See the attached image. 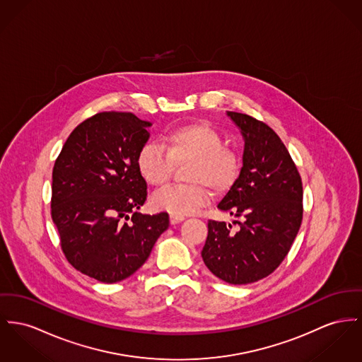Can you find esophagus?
Listing matches in <instances>:
<instances>
[{"label": "esophagus", "instance_id": "1", "mask_svg": "<svg viewBox=\"0 0 362 362\" xmlns=\"http://www.w3.org/2000/svg\"><path fill=\"white\" fill-rule=\"evenodd\" d=\"M185 219L184 216H178V214H170V222L173 223V225H175V223H178V222H182Z\"/></svg>", "mask_w": 362, "mask_h": 362}]
</instances>
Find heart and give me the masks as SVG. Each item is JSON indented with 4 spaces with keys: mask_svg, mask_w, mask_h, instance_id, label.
Returning a JSON list of instances; mask_svg holds the SVG:
<instances>
[{
    "mask_svg": "<svg viewBox=\"0 0 362 362\" xmlns=\"http://www.w3.org/2000/svg\"><path fill=\"white\" fill-rule=\"evenodd\" d=\"M163 146L165 149L146 143L137 152L136 166L148 184L162 187L169 182L175 165H191L185 170L188 184L171 185L153 193L152 204L158 210L178 216L192 214L209 203L210 189L226 192L239 178V153L223 145L221 133L206 122H193L170 130L163 139Z\"/></svg>",
    "mask_w": 362,
    "mask_h": 362,
    "instance_id": "obj_1",
    "label": "heart"
}]
</instances>
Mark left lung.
Here are the masks:
<instances>
[{"mask_svg": "<svg viewBox=\"0 0 362 362\" xmlns=\"http://www.w3.org/2000/svg\"><path fill=\"white\" fill-rule=\"evenodd\" d=\"M244 137L243 168L218 209L240 218L239 230L209 221L202 250L218 279L240 286L262 280L287 257L303 218L302 178L288 149L264 122L228 111Z\"/></svg>", "mask_w": 362, "mask_h": 362, "instance_id": "left-lung-1", "label": "left lung"}]
</instances>
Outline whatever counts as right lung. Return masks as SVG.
<instances>
[{"mask_svg": "<svg viewBox=\"0 0 362 362\" xmlns=\"http://www.w3.org/2000/svg\"><path fill=\"white\" fill-rule=\"evenodd\" d=\"M151 123L132 112H98L79 123L52 173V219L64 257L81 273L112 284L144 265L169 214L137 213L146 182L136 166Z\"/></svg>", "mask_w": 362, "mask_h": 362, "instance_id": "obj_1", "label": "right lung"}]
</instances>
